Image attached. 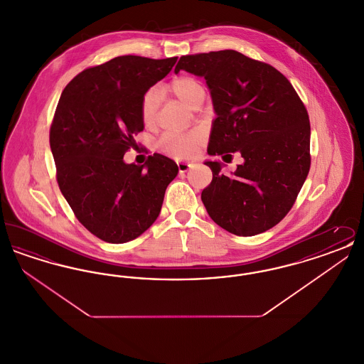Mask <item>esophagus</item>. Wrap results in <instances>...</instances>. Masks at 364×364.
<instances>
[{
    "instance_id": "obj_1",
    "label": "esophagus",
    "mask_w": 364,
    "mask_h": 364,
    "mask_svg": "<svg viewBox=\"0 0 364 364\" xmlns=\"http://www.w3.org/2000/svg\"><path fill=\"white\" fill-rule=\"evenodd\" d=\"M177 166H178V172H187L188 169H191L193 166L192 162H177Z\"/></svg>"
}]
</instances>
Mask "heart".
Listing matches in <instances>:
<instances>
[{"instance_id":"heart-1","label":"heart","mask_w":364,"mask_h":364,"mask_svg":"<svg viewBox=\"0 0 364 364\" xmlns=\"http://www.w3.org/2000/svg\"><path fill=\"white\" fill-rule=\"evenodd\" d=\"M168 90L177 100L187 106H193L195 102L205 95V88L191 76H177L168 85ZM159 106V94L156 88H150L144 92L140 104V114L144 124L150 125L156 120V110ZM205 140L200 131H191L187 134H166L158 141V150L166 156L177 159L188 158L199 150Z\"/></svg>"}]
</instances>
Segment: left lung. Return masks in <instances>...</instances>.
Segmentation results:
<instances>
[{
  "label": "left lung",
  "mask_w": 364,
  "mask_h": 364,
  "mask_svg": "<svg viewBox=\"0 0 364 364\" xmlns=\"http://www.w3.org/2000/svg\"><path fill=\"white\" fill-rule=\"evenodd\" d=\"M205 77L215 119L208 156L244 162L235 173L205 161L213 180L202 191L210 218L237 236L277 225L294 206L310 171V119L289 80L269 64L236 50L180 57L174 72Z\"/></svg>",
  "instance_id": "1"
}]
</instances>
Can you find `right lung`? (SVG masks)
<instances>
[{
  "mask_svg": "<svg viewBox=\"0 0 364 364\" xmlns=\"http://www.w3.org/2000/svg\"><path fill=\"white\" fill-rule=\"evenodd\" d=\"M176 61L120 55L80 72L60 97L50 128L58 187L80 224L104 242L122 244L144 233L178 173L173 159L156 153L141 166L124 161L144 128V92Z\"/></svg>",
  "mask_w": 364,
  "mask_h": 364,
  "instance_id": "right-lung-1",
  "label": "right lung"
}]
</instances>
